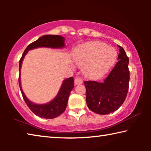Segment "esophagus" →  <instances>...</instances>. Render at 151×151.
<instances>
[{
    "mask_svg": "<svg viewBox=\"0 0 151 151\" xmlns=\"http://www.w3.org/2000/svg\"><path fill=\"white\" fill-rule=\"evenodd\" d=\"M83 83V79L81 78H78V77H76L75 79V85H80V84Z\"/></svg>",
    "mask_w": 151,
    "mask_h": 151,
    "instance_id": "obj_1",
    "label": "esophagus"
}]
</instances>
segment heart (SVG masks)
Returning <instances> with one entry per match:
<instances>
[{
  "mask_svg": "<svg viewBox=\"0 0 151 151\" xmlns=\"http://www.w3.org/2000/svg\"><path fill=\"white\" fill-rule=\"evenodd\" d=\"M116 58L117 52L114 48L98 41L79 46L75 52V61L83 65L84 73L90 77H98L106 73Z\"/></svg>",
  "mask_w": 151,
  "mask_h": 151,
  "instance_id": "1",
  "label": "heart"
}]
</instances>
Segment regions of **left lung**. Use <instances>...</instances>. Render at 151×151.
<instances>
[{
    "label": "left lung",
    "instance_id": "1",
    "mask_svg": "<svg viewBox=\"0 0 151 151\" xmlns=\"http://www.w3.org/2000/svg\"><path fill=\"white\" fill-rule=\"evenodd\" d=\"M119 48V61L103 83L84 82L86 104L95 113L107 114L113 112L123 104L127 97L130 79L129 60L123 48L120 46Z\"/></svg>",
    "mask_w": 151,
    "mask_h": 151
}]
</instances>
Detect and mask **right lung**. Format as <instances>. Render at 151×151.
I'll return each mask as SVG.
<instances>
[{"instance_id": "obj_1", "label": "right lung", "mask_w": 151, "mask_h": 151, "mask_svg": "<svg viewBox=\"0 0 151 151\" xmlns=\"http://www.w3.org/2000/svg\"><path fill=\"white\" fill-rule=\"evenodd\" d=\"M65 39L59 35H44L40 37L36 41L32 42L24 50L23 54L19 61V83L22 97L25 103L36 115L44 119H55L65 111L67 105L68 99L70 93L74 88L73 77H70L64 80L59 91L52 101L46 104H35L29 101L25 96L20 84V68L23 58L28 51L40 47H47L52 48H62L65 47Z\"/></svg>"}]
</instances>
